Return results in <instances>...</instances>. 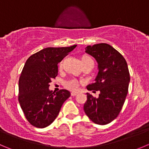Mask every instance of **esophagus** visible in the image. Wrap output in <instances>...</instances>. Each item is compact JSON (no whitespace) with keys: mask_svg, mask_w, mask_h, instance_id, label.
Instances as JSON below:
<instances>
[{"mask_svg":"<svg viewBox=\"0 0 149 149\" xmlns=\"http://www.w3.org/2000/svg\"><path fill=\"white\" fill-rule=\"evenodd\" d=\"M78 94L77 92H72L71 93V95L72 96H75V95H76Z\"/></svg>","mask_w":149,"mask_h":149,"instance_id":"esophagus-1","label":"esophagus"}]
</instances>
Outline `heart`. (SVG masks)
<instances>
[{
	"instance_id": "1",
	"label": "heart",
	"mask_w": 149,
	"mask_h": 149,
	"mask_svg": "<svg viewBox=\"0 0 149 149\" xmlns=\"http://www.w3.org/2000/svg\"><path fill=\"white\" fill-rule=\"evenodd\" d=\"M81 62H87V61L92 60V59L89 56H84L81 57ZM59 66H62V63L59 64ZM65 86H66L67 88L70 89V90H77L78 87L79 86V82L76 80V79H71L70 81H67L65 83Z\"/></svg>"
}]
</instances>
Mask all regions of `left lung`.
<instances>
[{"label": "left lung", "instance_id": "8db88e82", "mask_svg": "<svg viewBox=\"0 0 149 149\" xmlns=\"http://www.w3.org/2000/svg\"><path fill=\"white\" fill-rule=\"evenodd\" d=\"M85 52L95 58L98 73L88 90H99L98 98L87 93L84 110L96 124L105 125L115 120L120 113L128 93L130 81L126 59L113 47L99 43L85 48Z\"/></svg>", "mask_w": 149, "mask_h": 149}]
</instances>
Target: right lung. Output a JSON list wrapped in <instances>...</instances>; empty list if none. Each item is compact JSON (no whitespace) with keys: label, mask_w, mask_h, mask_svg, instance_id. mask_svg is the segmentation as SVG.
I'll return each mask as SVG.
<instances>
[{"label":"right lung","mask_w":149,"mask_h":149,"mask_svg":"<svg viewBox=\"0 0 149 149\" xmlns=\"http://www.w3.org/2000/svg\"><path fill=\"white\" fill-rule=\"evenodd\" d=\"M76 45L46 48L27 59L19 79L18 100L28 121L37 128H45L59 115L63 103L70 96L67 90H49L51 79L58 75V63Z\"/></svg>","instance_id":"1"}]
</instances>
